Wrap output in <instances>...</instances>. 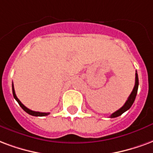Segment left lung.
Listing matches in <instances>:
<instances>
[{
  "label": "left lung",
  "mask_w": 153,
  "mask_h": 153,
  "mask_svg": "<svg viewBox=\"0 0 153 153\" xmlns=\"http://www.w3.org/2000/svg\"><path fill=\"white\" fill-rule=\"evenodd\" d=\"M138 87H139V77H138V74L137 72H135V84H134V87L132 92L130 94V96L128 98V100H126V102H125L122 107L121 108L116 111L115 112H113L110 117L111 118H114V117H117L119 116H121L122 113H124L125 112H126L128 109L130 108V107L132 106V104L134 102V100L136 98V94H137V92H138Z\"/></svg>",
  "instance_id": "1"
}]
</instances>
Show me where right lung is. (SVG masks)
<instances>
[{
  "mask_svg": "<svg viewBox=\"0 0 153 153\" xmlns=\"http://www.w3.org/2000/svg\"><path fill=\"white\" fill-rule=\"evenodd\" d=\"M12 90H13V95H14V98L18 102H19V104L20 105V107L22 108L27 112V113H28V114L32 115V116H35V117H45V116H47V115L50 114V112H35V111H32V110H30L29 108H27V107L23 105L22 102H20V100H19L16 96V94H15V91H14V85H12Z\"/></svg>",
  "mask_w": 153,
  "mask_h": 153,
  "instance_id": "1",
  "label": "right lung"
}]
</instances>
